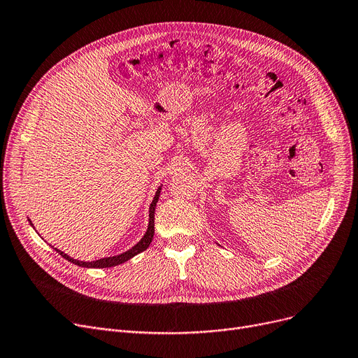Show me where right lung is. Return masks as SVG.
I'll return each instance as SVG.
<instances>
[{
	"label": "right lung",
	"mask_w": 358,
	"mask_h": 358,
	"mask_svg": "<svg viewBox=\"0 0 358 358\" xmlns=\"http://www.w3.org/2000/svg\"><path fill=\"white\" fill-rule=\"evenodd\" d=\"M161 189L162 185H159L157 193H155V197L152 200L150 203V208H149V224H148V229L145 232V236L142 237V240L138 241L137 244H134L130 250L124 252L121 255H117V256H110V257H103V259H99V260H93V262H82V260H77V259H73L70 257L69 255H66L64 252L58 250V248H55V250L58 252V255L63 256L66 260L74 263V265L80 266V268H113V266H117V265H121V263L130 260L131 257L137 256L138 253L145 252L146 248L149 247V244L152 243V238H153V234H155V208H157V203H158V199H159V194H161ZM30 225L34 227L32 221L29 220ZM35 228V227H34Z\"/></svg>",
	"instance_id": "right-lung-1"
}]
</instances>
